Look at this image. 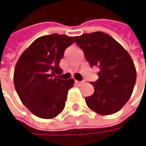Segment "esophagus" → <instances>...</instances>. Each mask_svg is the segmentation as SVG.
Listing matches in <instances>:
<instances>
[{"label": "esophagus", "instance_id": "obj_1", "mask_svg": "<svg viewBox=\"0 0 146 146\" xmlns=\"http://www.w3.org/2000/svg\"><path fill=\"white\" fill-rule=\"evenodd\" d=\"M75 83H76V84H78V85H81L83 83H84V81H78V80H76Z\"/></svg>", "mask_w": 146, "mask_h": 146}]
</instances>
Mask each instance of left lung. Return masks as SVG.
Segmentation results:
<instances>
[{
  "label": "left lung",
  "instance_id": "obj_1",
  "mask_svg": "<svg viewBox=\"0 0 146 146\" xmlns=\"http://www.w3.org/2000/svg\"><path fill=\"white\" fill-rule=\"evenodd\" d=\"M74 38L91 67L99 68L98 79L91 82L95 92L85 98L88 106L102 116L118 112L128 101L135 88L136 70L131 57L107 33H84Z\"/></svg>",
  "mask_w": 146,
  "mask_h": 146
}]
</instances>
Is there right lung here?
I'll list each match as a JSON object with an SVG mask.
<instances>
[{
  "label": "right lung",
  "instance_id": "1",
  "mask_svg": "<svg viewBox=\"0 0 146 146\" xmlns=\"http://www.w3.org/2000/svg\"><path fill=\"white\" fill-rule=\"evenodd\" d=\"M74 37L53 33L42 36L23 51L15 65L14 84L24 106L35 116L51 119L63 110L67 93L74 80L61 79L56 74L64 51Z\"/></svg>",
  "mask_w": 146,
  "mask_h": 146
}]
</instances>
